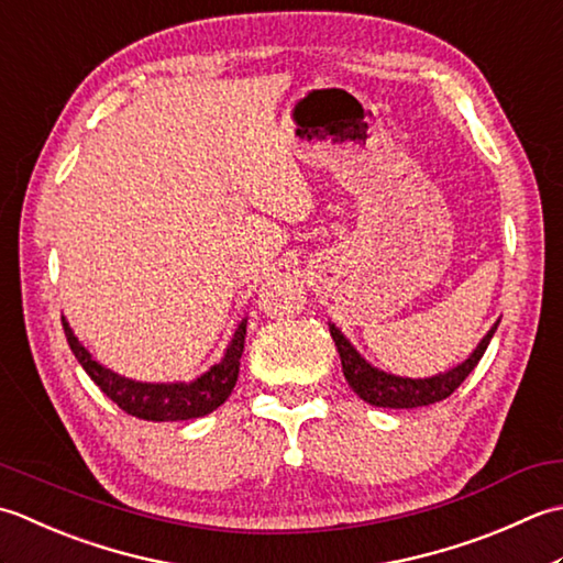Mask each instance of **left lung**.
<instances>
[{"mask_svg": "<svg viewBox=\"0 0 563 563\" xmlns=\"http://www.w3.org/2000/svg\"><path fill=\"white\" fill-rule=\"evenodd\" d=\"M498 323L500 320L493 323V328L486 332L484 340L478 342L476 350L468 354L462 364L426 378L396 376L391 372L378 369V366L366 362L362 354L354 350L352 342L342 335V330L335 328V323H328V325H330L332 342H335V347L340 352L342 374H345L354 394L376 408H420V406H430V404H438V400H444L446 396H452L459 386H462L464 378L474 372L478 360L484 357L493 332L498 330Z\"/></svg>", "mask_w": 563, "mask_h": 563, "instance_id": "left-lung-1", "label": "left lung"}]
</instances>
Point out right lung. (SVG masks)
I'll return each instance as SVG.
<instances>
[{
    "mask_svg": "<svg viewBox=\"0 0 563 563\" xmlns=\"http://www.w3.org/2000/svg\"><path fill=\"white\" fill-rule=\"evenodd\" d=\"M65 338L70 342V350L82 364L101 391H104L121 410L141 420L153 422H172V420H191L209 416L218 406L225 404L238 382L240 357L245 350V328L247 318L240 320L231 342L223 352L221 362H216L209 372L194 378V382H172V384H151L135 382V378L121 376L109 366L91 357L89 350L75 338L70 323L63 318Z\"/></svg>",
    "mask_w": 563,
    "mask_h": 563,
    "instance_id": "1",
    "label": "right lung"
}]
</instances>
